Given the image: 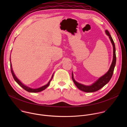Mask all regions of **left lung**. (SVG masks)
Masks as SVG:
<instances>
[{
	"instance_id": "left-lung-1",
	"label": "left lung",
	"mask_w": 127,
	"mask_h": 127,
	"mask_svg": "<svg viewBox=\"0 0 127 127\" xmlns=\"http://www.w3.org/2000/svg\"><path fill=\"white\" fill-rule=\"evenodd\" d=\"M105 33L107 34V35L108 36V37H109V39H110V40L112 44L113 47V61H112L111 65L109 69H108V71L103 76L99 77L96 81H95L92 85H85L82 84L81 83H80L76 81L74 78L73 72H72V80H73L74 84H75V85L77 86V87L78 89H79L80 90H82V91H83L84 92L93 93V92H95L97 91V90H99L100 88H101L102 87H103L105 85H106L108 82H109L113 76L114 68H115V67L116 66V63L115 45L114 42L111 37L110 32H108V31L107 30H105Z\"/></svg>"
}]
</instances>
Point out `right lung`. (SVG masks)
I'll return each mask as SVG.
<instances>
[{
  "mask_svg": "<svg viewBox=\"0 0 127 127\" xmlns=\"http://www.w3.org/2000/svg\"><path fill=\"white\" fill-rule=\"evenodd\" d=\"M10 69H11V74L12 75V76L14 79V80L17 83V84H19L20 86H21L23 88H24L25 90H26V91L29 92V93H38V92H42L43 91V90H45L47 87H48L49 86V85H50V83L51 82V81L52 80L53 77V74L52 75V77L51 78V79L49 80V81L48 82V83L41 87H39V88H31V87H29L26 85H25L24 84H23L19 79H18L16 76H15V75L14 74V72L12 70V65H11V61H10Z\"/></svg>",
  "mask_w": 127,
  "mask_h": 127,
  "instance_id": "1",
  "label": "right lung"
}]
</instances>
